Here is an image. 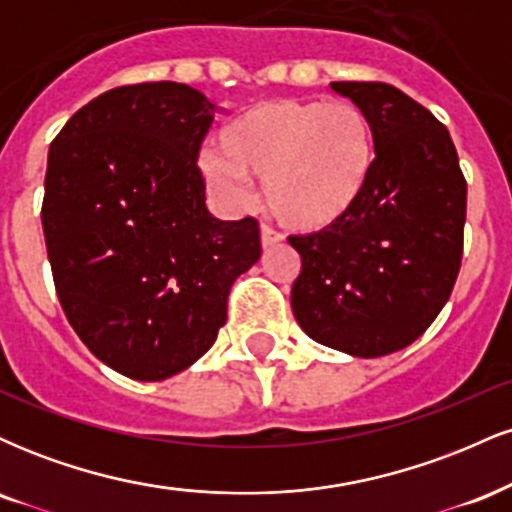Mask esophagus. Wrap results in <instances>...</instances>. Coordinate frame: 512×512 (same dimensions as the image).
I'll list each match as a JSON object with an SVG mask.
<instances>
[{
	"label": "esophagus",
	"instance_id": "34e87169",
	"mask_svg": "<svg viewBox=\"0 0 512 512\" xmlns=\"http://www.w3.org/2000/svg\"><path fill=\"white\" fill-rule=\"evenodd\" d=\"M281 233H276L274 228H269V226H262L260 228V243H262V250H269V248H274V245H279L281 243Z\"/></svg>",
	"mask_w": 512,
	"mask_h": 512
}]
</instances>
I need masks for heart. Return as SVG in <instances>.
<instances>
[{"label":"heart","instance_id":"b5f03b06","mask_svg":"<svg viewBox=\"0 0 512 512\" xmlns=\"http://www.w3.org/2000/svg\"><path fill=\"white\" fill-rule=\"evenodd\" d=\"M221 146L202 156L211 190L243 207L252 199V180L262 182L269 211L293 233H325L349 219L378 161L366 110L320 98L252 105L226 127Z\"/></svg>","mask_w":512,"mask_h":512}]
</instances>
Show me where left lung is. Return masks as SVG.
Listing matches in <instances>:
<instances>
[{
  "instance_id": "obj_1",
  "label": "left lung",
  "mask_w": 512,
  "mask_h": 512,
  "mask_svg": "<svg viewBox=\"0 0 512 512\" xmlns=\"http://www.w3.org/2000/svg\"><path fill=\"white\" fill-rule=\"evenodd\" d=\"M373 122L378 161L337 228L291 236L301 255L291 308L330 349L378 358L404 349L448 303L462 262L467 182L445 125L380 81H334Z\"/></svg>"
}]
</instances>
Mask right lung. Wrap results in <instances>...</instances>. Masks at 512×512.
<instances>
[{"label": "right lung", "instance_id": "obj_1", "mask_svg": "<svg viewBox=\"0 0 512 512\" xmlns=\"http://www.w3.org/2000/svg\"><path fill=\"white\" fill-rule=\"evenodd\" d=\"M214 103L156 81L105 91L50 144L43 233L69 325L142 383L190 368L226 322L233 281L260 260L252 216L204 202L199 146Z\"/></svg>", "mask_w": 512, "mask_h": 512}]
</instances>
